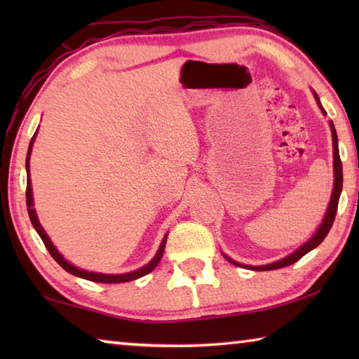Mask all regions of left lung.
I'll return each instance as SVG.
<instances>
[{
    "label": "left lung",
    "mask_w": 359,
    "mask_h": 359,
    "mask_svg": "<svg viewBox=\"0 0 359 359\" xmlns=\"http://www.w3.org/2000/svg\"><path fill=\"white\" fill-rule=\"evenodd\" d=\"M315 100H317L318 106L321 111H323V114H326V111L323 109V106H321V102L318 100L317 93H315ZM331 131H332V147H334V190H332V196H331V203L330 205H327V210H326V215L323 218V223L320 224V228L317 233H315L313 238L306 242L302 247L297 248V250L294 253H291L290 257L283 258L280 261H276V263H271V264H266V266H245V264H241V263H236V261L229 259L228 257H224L228 261H231V263L236 264V266H241V267H247V269H252V271H272V269H280V267H285V266H290L296 263L297 259H301L304 255L309 253L311 250H313L315 247H318L321 242L325 241V238L327 236V233H330V229L334 223V218H336V214H337V205H339V198H340V193H342V161H340V156H339V144H337V133H336V128H334V123L331 121Z\"/></svg>",
    "instance_id": "left-lung-1"
}]
</instances>
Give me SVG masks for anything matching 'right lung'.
I'll use <instances>...</instances> for the list:
<instances>
[{
    "mask_svg": "<svg viewBox=\"0 0 359 359\" xmlns=\"http://www.w3.org/2000/svg\"><path fill=\"white\" fill-rule=\"evenodd\" d=\"M36 136V135H34ZM34 136L32 139V142H29V147H28V155H27V172H28V179H27V208H28V215H29V220H32L34 229L38 231L39 238L44 242L46 248L48 250V253L52 255V258L57 261V263L63 267L65 271H68L69 274L72 276H77V277H82V278H87V280H92V282H100V283H123V282H131V280H136V278L142 277L145 274H149L155 269L160 263V259L163 257V253H165V245H166V239L165 238L161 242L160 248H158V253L155 255V258L150 261L147 266L141 267V269H137L135 272H128V274H117V276H109V274H96V272H88V271H82L79 269V267L69 264L68 261H66L62 255L58 253V250L53 244L50 242V239L47 238V234L44 233V229L39 224L38 217H36V212L33 208V193H32V182H29V154H32V147H33V141H34Z\"/></svg>",
    "mask_w": 359,
    "mask_h": 359,
    "instance_id": "right-lung-1",
    "label": "right lung"
}]
</instances>
